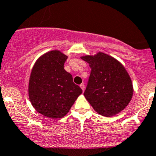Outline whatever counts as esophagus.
Returning <instances> with one entry per match:
<instances>
[{
  "mask_svg": "<svg viewBox=\"0 0 156 156\" xmlns=\"http://www.w3.org/2000/svg\"><path fill=\"white\" fill-rule=\"evenodd\" d=\"M80 87H81V90H82L83 92H84V88H85V86H84V84H81V85H80Z\"/></svg>",
  "mask_w": 156,
  "mask_h": 156,
  "instance_id": "obj_1",
  "label": "esophagus"
}]
</instances>
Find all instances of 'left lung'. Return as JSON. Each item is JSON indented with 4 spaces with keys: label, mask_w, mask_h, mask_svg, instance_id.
Masks as SVG:
<instances>
[{
    "label": "left lung",
    "mask_w": 156,
    "mask_h": 156,
    "mask_svg": "<svg viewBox=\"0 0 156 156\" xmlns=\"http://www.w3.org/2000/svg\"><path fill=\"white\" fill-rule=\"evenodd\" d=\"M91 69L84 95L94 109L111 117L122 112L133 97V84L125 67L115 58L99 52L81 56Z\"/></svg>",
    "instance_id": "8db88e82"
}]
</instances>
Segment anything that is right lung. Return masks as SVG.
<instances>
[{
  "mask_svg": "<svg viewBox=\"0 0 156 156\" xmlns=\"http://www.w3.org/2000/svg\"><path fill=\"white\" fill-rule=\"evenodd\" d=\"M67 58L59 50H52L40 56L31 70L30 101L37 112L48 118L65 116L82 93L72 75L64 69Z\"/></svg>",
  "mask_w": 156,
  "mask_h": 156,
  "instance_id": "obj_1",
  "label": "right lung"
}]
</instances>
